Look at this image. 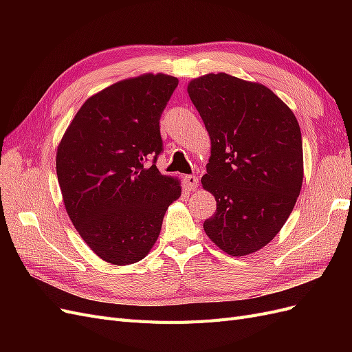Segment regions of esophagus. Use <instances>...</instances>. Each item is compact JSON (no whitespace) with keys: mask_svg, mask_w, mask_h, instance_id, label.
<instances>
[{"mask_svg":"<svg viewBox=\"0 0 352 352\" xmlns=\"http://www.w3.org/2000/svg\"><path fill=\"white\" fill-rule=\"evenodd\" d=\"M198 182H199V179L197 176H185V179H184L185 188L188 190H195L198 188Z\"/></svg>","mask_w":352,"mask_h":352,"instance_id":"1","label":"esophagus"}]
</instances>
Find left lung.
<instances>
[{
  "label": "left lung",
  "mask_w": 352,
  "mask_h": 352,
  "mask_svg": "<svg viewBox=\"0 0 352 352\" xmlns=\"http://www.w3.org/2000/svg\"><path fill=\"white\" fill-rule=\"evenodd\" d=\"M211 142L202 188L214 195L204 230L232 257L265 247L292 212L304 179L300 124L258 82L208 73L188 83Z\"/></svg>",
  "instance_id": "left-lung-1"
}]
</instances>
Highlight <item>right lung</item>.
<instances>
[{
  "mask_svg": "<svg viewBox=\"0 0 352 352\" xmlns=\"http://www.w3.org/2000/svg\"><path fill=\"white\" fill-rule=\"evenodd\" d=\"M164 73L116 82L83 102L57 146L63 202L85 243L104 261L145 258L182 186L150 157L162 153L160 117L177 87Z\"/></svg>",
  "mask_w": 352,
  "mask_h": 352,
  "instance_id": "obj_1",
  "label": "right lung"
}]
</instances>
